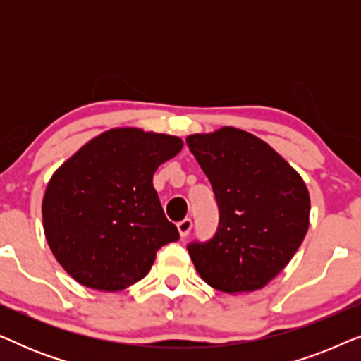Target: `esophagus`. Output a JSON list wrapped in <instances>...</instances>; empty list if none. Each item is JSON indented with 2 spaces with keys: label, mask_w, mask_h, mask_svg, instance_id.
<instances>
[{
  "label": "esophagus",
  "mask_w": 361,
  "mask_h": 361,
  "mask_svg": "<svg viewBox=\"0 0 361 361\" xmlns=\"http://www.w3.org/2000/svg\"><path fill=\"white\" fill-rule=\"evenodd\" d=\"M177 230H179L180 236H182V238H184V236H187V235L190 233L192 220L190 219H184L182 221H179V224H177Z\"/></svg>",
  "instance_id": "obj_1"
}]
</instances>
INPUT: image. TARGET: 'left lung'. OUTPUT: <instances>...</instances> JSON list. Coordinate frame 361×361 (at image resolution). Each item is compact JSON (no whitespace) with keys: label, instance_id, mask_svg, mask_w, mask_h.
Segmentation results:
<instances>
[{"label":"left lung","instance_id":"1","mask_svg":"<svg viewBox=\"0 0 361 361\" xmlns=\"http://www.w3.org/2000/svg\"><path fill=\"white\" fill-rule=\"evenodd\" d=\"M185 142L220 212L215 235L187 245L197 273L221 293L264 288L307 233L310 199L302 177L269 145L236 128L190 135Z\"/></svg>","mask_w":361,"mask_h":361}]
</instances>
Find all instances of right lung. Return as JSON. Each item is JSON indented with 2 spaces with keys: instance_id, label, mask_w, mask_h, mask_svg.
<instances>
[{
  "instance_id": "add662e5",
  "label": "right lung",
  "mask_w": 361,
  "mask_h": 361,
  "mask_svg": "<svg viewBox=\"0 0 361 361\" xmlns=\"http://www.w3.org/2000/svg\"><path fill=\"white\" fill-rule=\"evenodd\" d=\"M180 137L116 128L67 159L42 200L47 243L87 288L115 293L149 273L161 246L179 240L152 176L182 149Z\"/></svg>"
}]
</instances>
